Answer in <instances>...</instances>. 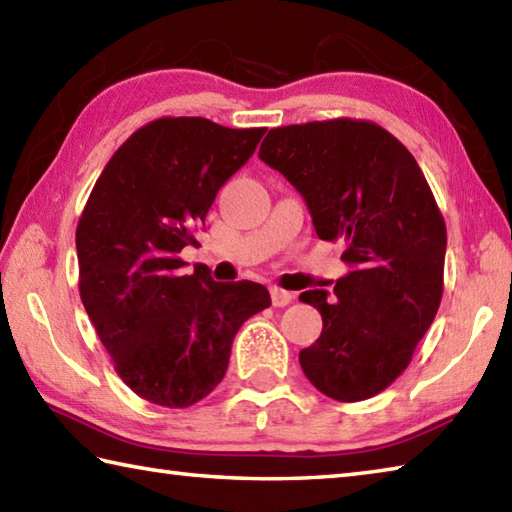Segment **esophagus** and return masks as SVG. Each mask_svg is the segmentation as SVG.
Segmentation results:
<instances>
[{
    "mask_svg": "<svg viewBox=\"0 0 512 512\" xmlns=\"http://www.w3.org/2000/svg\"><path fill=\"white\" fill-rule=\"evenodd\" d=\"M271 300H273V306H286V304H291L295 300V295L284 291V288H280V286H273L271 288Z\"/></svg>",
    "mask_w": 512,
    "mask_h": 512,
    "instance_id": "obj_1",
    "label": "esophagus"
}]
</instances>
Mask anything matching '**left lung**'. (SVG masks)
Here are the masks:
<instances>
[{
    "mask_svg": "<svg viewBox=\"0 0 512 512\" xmlns=\"http://www.w3.org/2000/svg\"><path fill=\"white\" fill-rule=\"evenodd\" d=\"M259 159L302 194L320 239L345 241L351 268L333 293L300 295L322 315L302 371L333 401L380 394L410 365L443 297L448 232L421 167L387 129L356 118L275 127Z\"/></svg>",
    "mask_w": 512,
    "mask_h": 512,
    "instance_id": "8db88e82",
    "label": "left lung"
}]
</instances>
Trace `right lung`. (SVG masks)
I'll return each mask as SVG.
<instances>
[{"instance_id":"add662e5","label":"right lung","mask_w":512,"mask_h":512,"mask_svg":"<svg viewBox=\"0 0 512 512\" xmlns=\"http://www.w3.org/2000/svg\"><path fill=\"white\" fill-rule=\"evenodd\" d=\"M266 129H230L199 116H165L111 156L82 210L78 288L123 383L145 401L190 407L215 389L250 315L271 306L257 282H215L206 266L185 275V246L217 192Z\"/></svg>"}]
</instances>
